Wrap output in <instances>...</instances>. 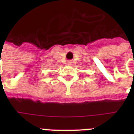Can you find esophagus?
Instances as JSON below:
<instances>
[{"label": "esophagus", "instance_id": "1", "mask_svg": "<svg viewBox=\"0 0 134 134\" xmlns=\"http://www.w3.org/2000/svg\"><path fill=\"white\" fill-rule=\"evenodd\" d=\"M72 62H71V61H68V62H67V64H69V65H71V64H72Z\"/></svg>", "mask_w": 134, "mask_h": 134}]
</instances>
